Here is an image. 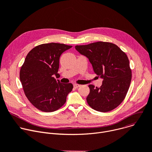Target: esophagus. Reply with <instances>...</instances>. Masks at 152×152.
Wrapping results in <instances>:
<instances>
[{
  "label": "esophagus",
  "instance_id": "34e87169",
  "mask_svg": "<svg viewBox=\"0 0 152 152\" xmlns=\"http://www.w3.org/2000/svg\"><path fill=\"white\" fill-rule=\"evenodd\" d=\"M74 88H77L78 87H79L80 86V85H79V84H74Z\"/></svg>",
  "mask_w": 152,
  "mask_h": 152
}]
</instances>
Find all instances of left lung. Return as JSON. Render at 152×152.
<instances>
[{
	"mask_svg": "<svg viewBox=\"0 0 152 152\" xmlns=\"http://www.w3.org/2000/svg\"><path fill=\"white\" fill-rule=\"evenodd\" d=\"M76 50L86 56L94 72L103 79L100 87L89 85L88 104L101 112H108L124 101L129 90L132 70L126 54L116 45L97 42L85 45H76Z\"/></svg>",
	"mask_w": 152,
	"mask_h": 152,
	"instance_id": "left-lung-1",
	"label": "left lung"
}]
</instances>
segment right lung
<instances>
[{
    "mask_svg": "<svg viewBox=\"0 0 152 152\" xmlns=\"http://www.w3.org/2000/svg\"><path fill=\"white\" fill-rule=\"evenodd\" d=\"M72 47L64 44H44L33 48L26 56L20 80L27 99L40 111L59 109L73 88L72 84L61 83L54 77L59 75L61 55Z\"/></svg>",
    "mask_w": 152,
    "mask_h": 152,
    "instance_id": "obj_1",
    "label": "right lung"
}]
</instances>
